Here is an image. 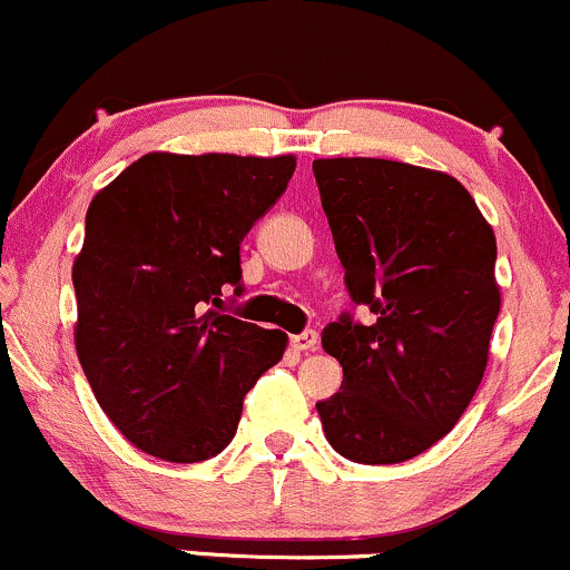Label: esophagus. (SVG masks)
<instances>
[{"mask_svg": "<svg viewBox=\"0 0 570 570\" xmlns=\"http://www.w3.org/2000/svg\"><path fill=\"white\" fill-rule=\"evenodd\" d=\"M291 348L304 351V354H307V351H315L318 348V334H315L313 328H307V332H302V334H293Z\"/></svg>", "mask_w": 570, "mask_h": 570, "instance_id": "obj_1", "label": "esophagus"}]
</instances>
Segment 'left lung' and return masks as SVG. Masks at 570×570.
<instances>
[{
	"label": "left lung",
	"mask_w": 570,
	"mask_h": 570,
	"mask_svg": "<svg viewBox=\"0 0 570 570\" xmlns=\"http://www.w3.org/2000/svg\"><path fill=\"white\" fill-rule=\"evenodd\" d=\"M313 173L351 298L373 313L324 328L343 386L315 409L345 459L409 461L453 431L483 381L502 304L494 230L439 169L318 158Z\"/></svg>",
	"instance_id": "left-lung-1"
}]
</instances>
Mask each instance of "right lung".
<instances>
[{
    "mask_svg": "<svg viewBox=\"0 0 570 570\" xmlns=\"http://www.w3.org/2000/svg\"><path fill=\"white\" fill-rule=\"evenodd\" d=\"M293 169V156L148 154L92 197L73 261L76 354L142 453L214 459L283 360L287 334L222 315V291L242 296L244 236Z\"/></svg>",
    "mask_w": 570,
    "mask_h": 570,
    "instance_id": "add662e5",
    "label": "right lung"
}]
</instances>
